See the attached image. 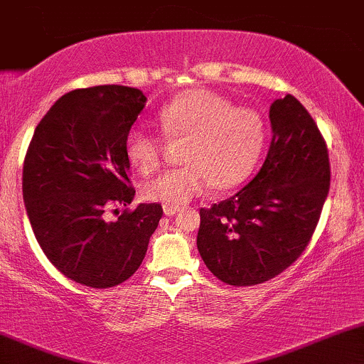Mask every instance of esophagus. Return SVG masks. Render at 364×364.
<instances>
[{
    "instance_id": "34e87169",
    "label": "esophagus",
    "mask_w": 364,
    "mask_h": 364,
    "mask_svg": "<svg viewBox=\"0 0 364 364\" xmlns=\"http://www.w3.org/2000/svg\"><path fill=\"white\" fill-rule=\"evenodd\" d=\"M162 208H164L166 215H174L179 210V207H174V205H164Z\"/></svg>"
}]
</instances>
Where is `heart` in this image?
Returning a JSON list of instances; mask_svg holds the SVG:
<instances>
[{
  "mask_svg": "<svg viewBox=\"0 0 364 364\" xmlns=\"http://www.w3.org/2000/svg\"><path fill=\"white\" fill-rule=\"evenodd\" d=\"M168 139L186 136L179 168L145 183L144 195L164 205H185L214 185L228 190L252 174L265 145V124L252 109L235 107L223 95L196 89L178 95L157 112ZM124 152L135 168L150 173L162 156V139L144 127L128 129Z\"/></svg>",
  "mask_w": 364,
  "mask_h": 364,
  "instance_id": "heart-1",
  "label": "heart"
}]
</instances>
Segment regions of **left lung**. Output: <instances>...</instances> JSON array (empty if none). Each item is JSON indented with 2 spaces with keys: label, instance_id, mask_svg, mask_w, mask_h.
<instances>
[{
  "label": "left lung",
  "instance_id": "8db88e82",
  "mask_svg": "<svg viewBox=\"0 0 364 364\" xmlns=\"http://www.w3.org/2000/svg\"><path fill=\"white\" fill-rule=\"evenodd\" d=\"M269 118L272 141L257 176L200 208V257L231 286L262 284L298 260L328 195V150L310 112L287 94L272 102Z\"/></svg>",
  "mask_w": 364,
  "mask_h": 364
}]
</instances>
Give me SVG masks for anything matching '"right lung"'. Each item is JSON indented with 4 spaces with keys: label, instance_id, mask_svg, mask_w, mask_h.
Returning <instances> with one entry per match:
<instances>
[{
    "label": "right lung",
    "instance_id": "obj_1",
    "mask_svg": "<svg viewBox=\"0 0 364 364\" xmlns=\"http://www.w3.org/2000/svg\"><path fill=\"white\" fill-rule=\"evenodd\" d=\"M139 89L99 85L54 102L37 124L23 161V202L37 243L63 275L94 289L118 286L144 262L162 217L129 186L124 139L145 107Z\"/></svg>",
    "mask_w": 364,
    "mask_h": 364
}]
</instances>
